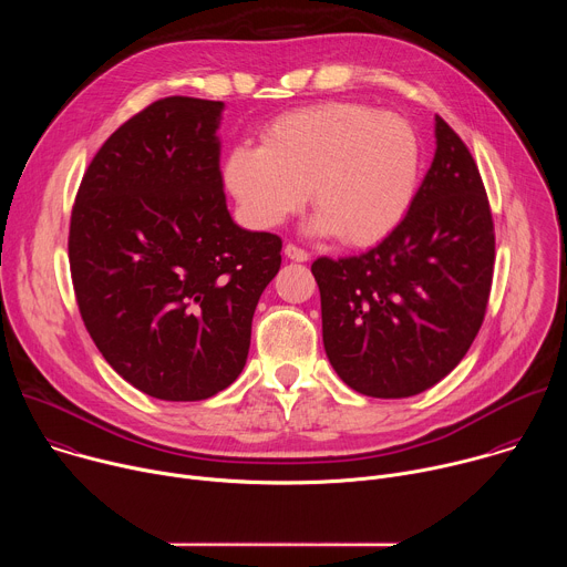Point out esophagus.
<instances>
[{
	"label": "esophagus",
	"mask_w": 567,
	"mask_h": 567,
	"mask_svg": "<svg viewBox=\"0 0 567 567\" xmlns=\"http://www.w3.org/2000/svg\"><path fill=\"white\" fill-rule=\"evenodd\" d=\"M285 256H287L289 260H293V262H307V260H309V254H307L305 249H298L296 245H287V247H285Z\"/></svg>",
	"instance_id": "1"
}]
</instances>
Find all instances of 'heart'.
Wrapping results in <instances>:
<instances>
[{
    "mask_svg": "<svg viewBox=\"0 0 567 567\" xmlns=\"http://www.w3.org/2000/svg\"><path fill=\"white\" fill-rule=\"evenodd\" d=\"M422 175V141L399 114L330 101L271 121L262 145H235L224 182L256 228H276L307 202L309 230L368 247L406 217Z\"/></svg>",
    "mask_w": 567,
    "mask_h": 567,
    "instance_id": "obj_1",
    "label": "heart"
}]
</instances>
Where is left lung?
Returning a JSON list of instances; mask_svg holds the SVG:
<instances>
[{"mask_svg":"<svg viewBox=\"0 0 567 567\" xmlns=\"http://www.w3.org/2000/svg\"><path fill=\"white\" fill-rule=\"evenodd\" d=\"M433 164L399 226L350 258H318L322 346L357 392L401 399L442 381L487 311L496 237L462 138L435 116Z\"/></svg>","mask_w":567,"mask_h":567,"instance_id":"8db88e82","label":"left lung"}]
</instances>
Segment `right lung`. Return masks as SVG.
<instances>
[{"mask_svg": "<svg viewBox=\"0 0 567 567\" xmlns=\"http://www.w3.org/2000/svg\"><path fill=\"white\" fill-rule=\"evenodd\" d=\"M224 103L156 101L96 152L78 188L69 265L85 328L141 392L202 401L245 370L282 239L226 208Z\"/></svg>", "mask_w": 567, "mask_h": 567, "instance_id": "right-lung-1", "label": "right lung"}]
</instances>
